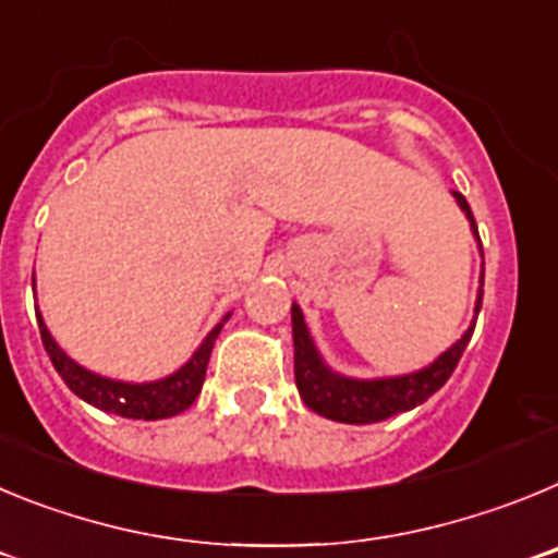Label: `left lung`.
<instances>
[{"label":"left lung","mask_w":558,"mask_h":558,"mask_svg":"<svg viewBox=\"0 0 558 558\" xmlns=\"http://www.w3.org/2000/svg\"><path fill=\"white\" fill-rule=\"evenodd\" d=\"M461 209L470 218L472 231L477 234L475 215H472L470 204L461 192H452ZM483 282V279H481ZM483 290L477 293L475 313H481ZM475 327L463 332L456 347L447 349L433 366L422 368L408 377H388V379H349L332 374L322 363L318 352L313 347L310 329L304 324L302 310L293 304V347H295V386L299 393L307 402L310 411L322 413V416L335 418V422H347V425H372V422H383V418L393 416V413L411 411V408L422 405L425 399H430L438 388L445 386L450 374L456 372L458 360H461L463 349L470 343Z\"/></svg>","instance_id":"1"}]
</instances>
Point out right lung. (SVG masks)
Listing matches in <instances>:
<instances>
[{"label": "right lung", "instance_id": "1", "mask_svg": "<svg viewBox=\"0 0 558 558\" xmlns=\"http://www.w3.org/2000/svg\"><path fill=\"white\" fill-rule=\"evenodd\" d=\"M220 327H223V324H218V327L206 335V340L201 343L195 357H192L181 372L170 374V377L159 379V383L131 386V383H117V379H106L100 377V374L86 372L83 366H77L75 360H69L56 340L49 338L41 315H38L41 343L44 349H47L56 372L61 374L63 383L69 386V391H75L83 402L100 408V411L117 413V416L125 418H145V422H150V418L175 416V413L186 411V408L195 402V397L201 393V386H204L209 354L211 347H215V340H218Z\"/></svg>", "mask_w": 558, "mask_h": 558}]
</instances>
